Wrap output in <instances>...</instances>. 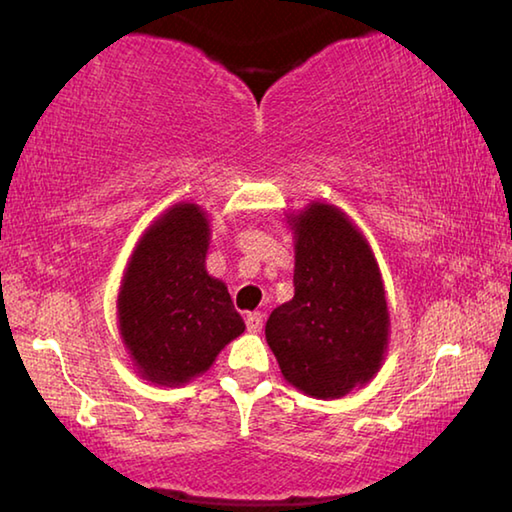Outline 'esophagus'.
Returning <instances> with one entry per match:
<instances>
[{
    "instance_id": "1",
    "label": "esophagus",
    "mask_w": 512,
    "mask_h": 512,
    "mask_svg": "<svg viewBox=\"0 0 512 512\" xmlns=\"http://www.w3.org/2000/svg\"><path fill=\"white\" fill-rule=\"evenodd\" d=\"M262 325H264V316L259 314V311H253V314L246 316V329L248 332H262Z\"/></svg>"
}]
</instances>
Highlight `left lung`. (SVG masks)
I'll list each match as a JSON object with an SVG mask.
<instances>
[{
	"instance_id": "obj_1",
	"label": "left lung",
	"mask_w": 512,
	"mask_h": 512,
	"mask_svg": "<svg viewBox=\"0 0 512 512\" xmlns=\"http://www.w3.org/2000/svg\"><path fill=\"white\" fill-rule=\"evenodd\" d=\"M293 298L266 320L284 379L311 397H341L375 375L388 341L384 284L372 250L341 210L293 216Z\"/></svg>"
}]
</instances>
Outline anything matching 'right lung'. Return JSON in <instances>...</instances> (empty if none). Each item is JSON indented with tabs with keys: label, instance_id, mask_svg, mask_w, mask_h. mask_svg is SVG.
I'll return each instance as SVG.
<instances>
[{
	"label": "right lung",
	"instance_id": "add662e5",
	"mask_svg": "<svg viewBox=\"0 0 512 512\" xmlns=\"http://www.w3.org/2000/svg\"><path fill=\"white\" fill-rule=\"evenodd\" d=\"M205 214L171 207L142 237L119 293V329L142 375L185 384L212 366L246 325L225 284L205 271Z\"/></svg>",
	"mask_w": 512,
	"mask_h": 512
}]
</instances>
